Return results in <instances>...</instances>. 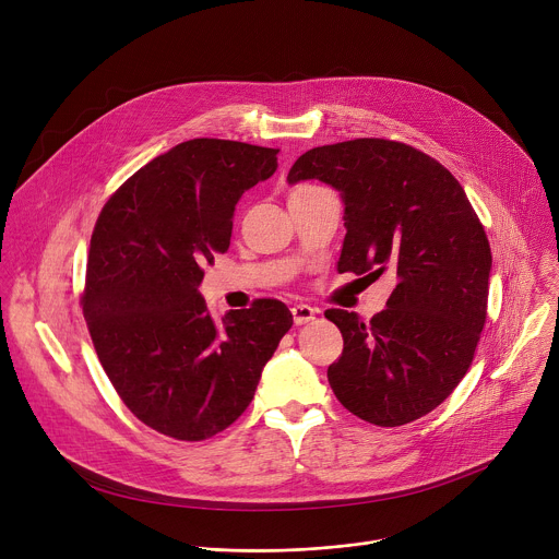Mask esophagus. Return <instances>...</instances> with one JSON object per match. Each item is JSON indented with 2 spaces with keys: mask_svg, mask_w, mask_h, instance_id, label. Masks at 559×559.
Masks as SVG:
<instances>
[{
  "mask_svg": "<svg viewBox=\"0 0 559 559\" xmlns=\"http://www.w3.org/2000/svg\"><path fill=\"white\" fill-rule=\"evenodd\" d=\"M292 313H294V323L300 328V325H307L309 321H313L316 318V309L309 307V305H294L292 307Z\"/></svg>",
  "mask_w": 559,
  "mask_h": 559,
  "instance_id": "esophagus-1",
  "label": "esophagus"
}]
</instances>
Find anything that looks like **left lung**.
I'll list each match as a JSON object with an SVG mask.
<instances>
[{
    "label": "left lung",
    "mask_w": 559,
    "mask_h": 559,
    "mask_svg": "<svg viewBox=\"0 0 559 559\" xmlns=\"http://www.w3.org/2000/svg\"><path fill=\"white\" fill-rule=\"evenodd\" d=\"M318 179L345 205L338 272L397 283L369 323L328 309L343 334L330 384L345 409L401 427L433 412L464 378L487 321L491 248L462 186L429 154L386 139L307 150L287 181Z\"/></svg>",
    "instance_id": "left-lung-1"
}]
</instances>
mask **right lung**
Masks as SVG:
<instances>
[{"instance_id":"right-lung-1","label":"right lung","mask_w":559,"mask_h":559,"mask_svg":"<svg viewBox=\"0 0 559 559\" xmlns=\"http://www.w3.org/2000/svg\"><path fill=\"white\" fill-rule=\"evenodd\" d=\"M276 154L183 141L132 175L97 218L84 316L121 401L158 433L197 442L227 429L294 323L272 298L216 323L199 292L203 265L229 248L238 199L276 173Z\"/></svg>"}]
</instances>
